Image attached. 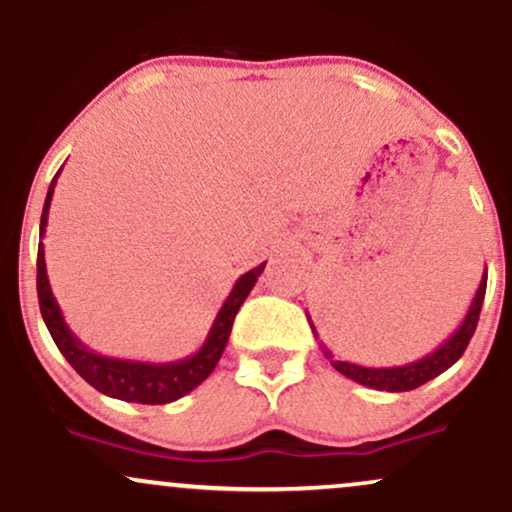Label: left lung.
<instances>
[{
	"instance_id": "obj_1",
	"label": "left lung",
	"mask_w": 512,
	"mask_h": 512,
	"mask_svg": "<svg viewBox=\"0 0 512 512\" xmlns=\"http://www.w3.org/2000/svg\"><path fill=\"white\" fill-rule=\"evenodd\" d=\"M484 293H486V269L479 281L477 296H474L472 305H469L462 325L457 327V330L452 332L436 351H431L428 356L419 358V361H411V363H404V366H392V368H366V366H358V363L339 361V358L332 356V351L327 349L325 344H320V349L322 354L327 356V361H330L339 373L346 375L349 380H354L358 385H366V387H373V390H385V392L416 390V387H421L424 383H428V380L438 378L440 373H445V370H448L452 363H457V358L464 354L469 339H472L474 330H477L481 305H484ZM310 327H313V322H310ZM313 334L317 339L315 327H313Z\"/></svg>"
}]
</instances>
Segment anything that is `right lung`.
<instances>
[{"mask_svg":"<svg viewBox=\"0 0 512 512\" xmlns=\"http://www.w3.org/2000/svg\"><path fill=\"white\" fill-rule=\"evenodd\" d=\"M60 175V173H57ZM57 175L50 182L48 197H45L43 216H40V238L45 236V226H48V211L52 195H55V182ZM264 272V262L257 264L255 269L245 272L233 284L231 293L223 301L219 315H216L214 325L199 346L197 354L180 358V361L168 363H146V361H127V358H110L91 351L84 342L76 339V334L69 330L64 322L60 305H57L55 296H52L48 269H45V250L43 240L38 243V303L40 313H43L45 325L52 342L62 351L72 366L88 385L96 387L103 395L122 399V402H137V404H168L175 399L185 397L187 392L195 390L209 378L211 370L216 368L219 358L226 349L228 337H231L233 320H236L240 305H243L248 293L255 286L257 276Z\"/></svg>","mask_w":512,"mask_h":512,"instance_id":"obj_1","label":"right lung"}]
</instances>
